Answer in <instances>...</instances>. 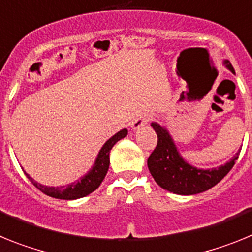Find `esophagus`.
Segmentation results:
<instances>
[{
	"label": "esophagus",
	"instance_id": "esophagus-1",
	"mask_svg": "<svg viewBox=\"0 0 252 252\" xmlns=\"http://www.w3.org/2000/svg\"><path fill=\"white\" fill-rule=\"evenodd\" d=\"M148 120H150V115H147V114H142V115H138V117L133 120L132 129H134L135 130V129L142 128V126H146V124L148 123Z\"/></svg>",
	"mask_w": 252,
	"mask_h": 252
}]
</instances>
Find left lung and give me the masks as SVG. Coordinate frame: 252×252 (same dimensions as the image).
I'll return each mask as SVG.
<instances>
[{
	"label": "left lung",
	"mask_w": 252,
	"mask_h": 252,
	"mask_svg": "<svg viewBox=\"0 0 252 252\" xmlns=\"http://www.w3.org/2000/svg\"><path fill=\"white\" fill-rule=\"evenodd\" d=\"M226 64L235 72L228 61ZM152 126L157 134V146L148 157V168L159 187L175 194L192 195L213 188L231 171L240 155V152L236 153L229 162L218 168L200 170L192 167L181 158L167 130L157 123H152Z\"/></svg>",
	"instance_id": "1"
}]
</instances>
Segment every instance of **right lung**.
Returning a JSON list of instances; mask_svg holds the SVG:
<instances>
[{
    "instance_id": "1",
    "label": "right lung",
    "mask_w": 252,
    "mask_h": 252,
    "mask_svg": "<svg viewBox=\"0 0 252 252\" xmlns=\"http://www.w3.org/2000/svg\"><path fill=\"white\" fill-rule=\"evenodd\" d=\"M126 134H128V130H126V129H123V130L118 132L115 135H113V137L104 144V147L101 148V151H100L99 156L96 158L95 166L93 167V170H91L87 175H85L84 178L81 179V180H78L77 183H73L71 184V185H67V187L50 188L44 187V185H41V184H38L36 181H34L26 172L25 175L28 176V179L34 184L35 188H38L41 192H44V194L52 196V198L65 199V200L84 198V196L89 195V194H91L93 191H95V190L100 187V184L102 183V180H104L105 176H106V172H108L109 170V165H110V157H109L110 150L113 148L114 144L117 143L118 141H120L122 138H124Z\"/></svg>"
}]
</instances>
